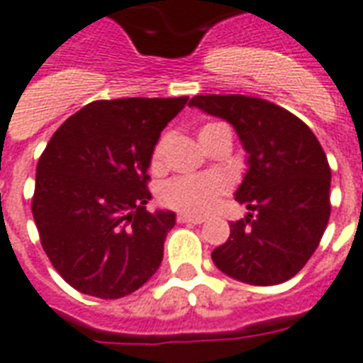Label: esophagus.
<instances>
[{
    "label": "esophagus",
    "mask_w": 363,
    "mask_h": 363,
    "mask_svg": "<svg viewBox=\"0 0 363 363\" xmlns=\"http://www.w3.org/2000/svg\"><path fill=\"white\" fill-rule=\"evenodd\" d=\"M177 220H179V223H190V225H201V223H203L206 218H203V217H192V215H179V217H177Z\"/></svg>",
    "instance_id": "1"
}]
</instances>
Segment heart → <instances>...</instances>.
Masks as SVG:
<instances>
[{
  "instance_id": "obj_1",
  "label": "heart",
  "mask_w": 363,
  "mask_h": 363,
  "mask_svg": "<svg viewBox=\"0 0 363 363\" xmlns=\"http://www.w3.org/2000/svg\"><path fill=\"white\" fill-rule=\"evenodd\" d=\"M223 123H207L200 129L198 137L203 146L211 140V137L218 129H223ZM163 154H165V138L157 140L150 157V167L160 171L163 167ZM230 190L228 177L220 173H203V175H188L171 179L160 190V201L163 206L181 211L182 215L201 217L217 206L218 200Z\"/></svg>"
}]
</instances>
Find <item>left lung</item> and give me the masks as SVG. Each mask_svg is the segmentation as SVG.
<instances>
[{
    "label": "left lung",
    "mask_w": 363,
    "mask_h": 363,
    "mask_svg": "<svg viewBox=\"0 0 363 363\" xmlns=\"http://www.w3.org/2000/svg\"><path fill=\"white\" fill-rule=\"evenodd\" d=\"M190 106L228 121L247 152L236 201L253 213L230 223L213 262L243 284H284L306 264L328 226L331 169L322 145L297 116L257 96L198 95Z\"/></svg>",
    "instance_id": "8db88e82"
}]
</instances>
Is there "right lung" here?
<instances>
[{"instance_id": "right-lung-1", "label": "right lung", "mask_w": 363, "mask_h": 363, "mask_svg": "<svg viewBox=\"0 0 363 363\" xmlns=\"http://www.w3.org/2000/svg\"><path fill=\"white\" fill-rule=\"evenodd\" d=\"M177 99L95 101L47 143L35 169L32 215L55 270L79 293L120 298L156 272L175 213L146 211L148 167Z\"/></svg>"}]
</instances>
